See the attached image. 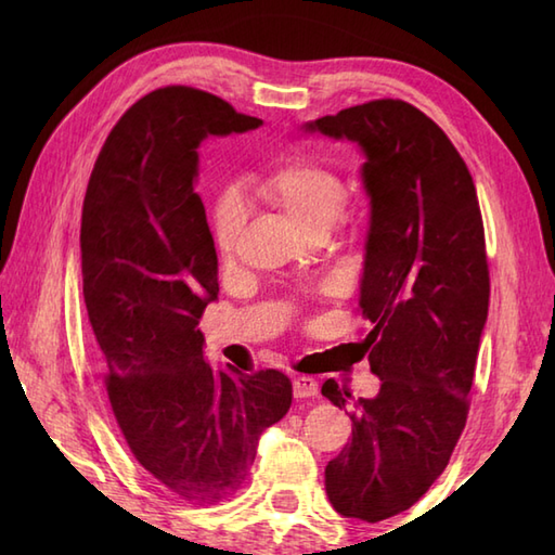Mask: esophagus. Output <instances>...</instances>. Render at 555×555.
Wrapping results in <instances>:
<instances>
[{
    "label": "esophagus",
    "instance_id": "34e87169",
    "mask_svg": "<svg viewBox=\"0 0 555 555\" xmlns=\"http://www.w3.org/2000/svg\"><path fill=\"white\" fill-rule=\"evenodd\" d=\"M317 391H320V384H317V379H312V376H305V374L293 376V396L296 398H312L317 396Z\"/></svg>",
    "mask_w": 555,
    "mask_h": 555
}]
</instances>
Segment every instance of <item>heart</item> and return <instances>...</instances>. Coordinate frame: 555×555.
I'll use <instances>...</instances> for the list:
<instances>
[{"instance_id":"b5f03b06","label":"heart","mask_w":555,"mask_h":555,"mask_svg":"<svg viewBox=\"0 0 555 555\" xmlns=\"http://www.w3.org/2000/svg\"><path fill=\"white\" fill-rule=\"evenodd\" d=\"M257 193L267 203L279 207L291 219V223L302 233H328V229L344 215L348 185L340 173L314 159H288L281 167L271 169L257 181ZM243 199L238 193L221 191L215 211H211V231L221 255L233 250L235 235L243 227Z\"/></svg>"}]
</instances>
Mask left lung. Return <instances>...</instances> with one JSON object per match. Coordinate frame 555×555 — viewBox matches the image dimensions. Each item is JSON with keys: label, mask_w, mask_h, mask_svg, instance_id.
Segmentation results:
<instances>
[{"label": "left lung", "mask_w": 555, "mask_h": 555, "mask_svg": "<svg viewBox=\"0 0 555 555\" xmlns=\"http://www.w3.org/2000/svg\"><path fill=\"white\" fill-rule=\"evenodd\" d=\"M302 131L350 140L364 155L360 312L374 328L358 346L382 388L356 400L324 382L322 396L352 420L324 477L336 513L379 522L429 491L465 429L489 314L485 227L463 157L412 104L374 100Z\"/></svg>", "instance_id": "1"}]
</instances>
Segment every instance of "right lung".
<instances>
[{"instance_id":"add662e5","label":"right lung","mask_w":555,"mask_h":555,"mask_svg":"<svg viewBox=\"0 0 555 555\" xmlns=\"http://www.w3.org/2000/svg\"><path fill=\"white\" fill-rule=\"evenodd\" d=\"M209 92L140 98L102 145L80 219L82 298L116 424L135 460L185 501L243 485L257 441L286 415V374L205 360L199 317L217 300V250L195 193L207 135L259 128Z\"/></svg>"}]
</instances>
